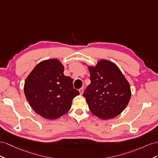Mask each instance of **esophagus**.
Listing matches in <instances>:
<instances>
[{
	"instance_id": "34e87169",
	"label": "esophagus",
	"mask_w": 158,
	"mask_h": 158,
	"mask_svg": "<svg viewBox=\"0 0 158 158\" xmlns=\"http://www.w3.org/2000/svg\"><path fill=\"white\" fill-rule=\"evenodd\" d=\"M79 94H81V95H82V94H83V92H84L83 88H81V89L79 90Z\"/></svg>"
}]
</instances>
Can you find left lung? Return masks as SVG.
<instances>
[{"label": "left lung", "mask_w": 158, "mask_h": 158, "mask_svg": "<svg viewBox=\"0 0 158 158\" xmlns=\"http://www.w3.org/2000/svg\"><path fill=\"white\" fill-rule=\"evenodd\" d=\"M87 67L91 84L83 97L89 110L101 119L115 118L125 109L131 98L129 82L111 61L101 60L96 65Z\"/></svg>", "instance_id": "1"}]
</instances>
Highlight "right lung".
<instances>
[{
    "instance_id": "obj_1",
    "label": "right lung",
    "mask_w": 158,
    "mask_h": 158,
    "mask_svg": "<svg viewBox=\"0 0 158 158\" xmlns=\"http://www.w3.org/2000/svg\"><path fill=\"white\" fill-rule=\"evenodd\" d=\"M64 71V65L53 58L40 62L25 80L27 101L31 109L46 119H57L66 114L73 98L79 94L73 87V79Z\"/></svg>"
}]
</instances>
